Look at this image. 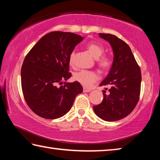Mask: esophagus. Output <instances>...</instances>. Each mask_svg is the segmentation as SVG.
I'll use <instances>...</instances> for the list:
<instances>
[{
  "label": "esophagus",
  "instance_id": "esophagus-1",
  "mask_svg": "<svg viewBox=\"0 0 160 160\" xmlns=\"http://www.w3.org/2000/svg\"><path fill=\"white\" fill-rule=\"evenodd\" d=\"M91 91L90 89H88V88H83V92H90Z\"/></svg>",
  "mask_w": 160,
  "mask_h": 160
}]
</instances>
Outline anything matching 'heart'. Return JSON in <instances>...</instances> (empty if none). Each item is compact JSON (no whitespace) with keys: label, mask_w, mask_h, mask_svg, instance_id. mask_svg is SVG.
I'll use <instances>...</instances> for the list:
<instances>
[{"label":"heart","mask_w":160,"mask_h":160,"mask_svg":"<svg viewBox=\"0 0 160 160\" xmlns=\"http://www.w3.org/2000/svg\"><path fill=\"white\" fill-rule=\"evenodd\" d=\"M88 50L92 56L94 58H97V63L99 66L100 68L102 70H107L109 68L111 65H112V61L110 58L107 56H101L104 51V48L102 44L96 42H91L87 45ZM100 58H99V57ZM75 57V53L72 52L70 53L69 57L70 63H72ZM73 78L75 80L80 83L82 86L85 88L91 86L94 82L98 80V75L94 71H89V70H81L80 71L76 72L73 75Z\"/></svg>","instance_id":"heart-1"}]
</instances>
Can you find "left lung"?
Instances as JSON below:
<instances>
[{
	"label": "left lung",
	"mask_w": 160,
	"mask_h": 160,
	"mask_svg": "<svg viewBox=\"0 0 160 160\" xmlns=\"http://www.w3.org/2000/svg\"><path fill=\"white\" fill-rule=\"evenodd\" d=\"M99 36L110 44L113 61L107 76L99 84V86H109V94H105L104 90L102 102L94 106L93 109L104 121L121 120L132 112L138 102L141 72L125 42L111 34L99 33Z\"/></svg>",
	"instance_id": "1"
}]
</instances>
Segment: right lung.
I'll return each instance as SVG.
<instances>
[{
    "mask_svg": "<svg viewBox=\"0 0 160 160\" xmlns=\"http://www.w3.org/2000/svg\"><path fill=\"white\" fill-rule=\"evenodd\" d=\"M83 39L71 32H50L26 56L21 69L22 89L27 104L37 115L47 119L60 118L82 92L77 81L58 85L71 77L70 55Z\"/></svg>",
    "mask_w": 160,
    "mask_h": 160,
    "instance_id": "add662e5",
    "label": "right lung"
}]
</instances>
